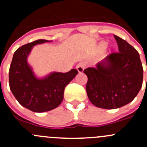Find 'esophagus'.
Listing matches in <instances>:
<instances>
[{
	"label": "esophagus",
	"instance_id": "esophagus-1",
	"mask_svg": "<svg viewBox=\"0 0 147 147\" xmlns=\"http://www.w3.org/2000/svg\"><path fill=\"white\" fill-rule=\"evenodd\" d=\"M85 66L86 64L84 62H80V63H78V64L77 65L76 68L77 69H78V72H79V73H82L83 71H84V68H85Z\"/></svg>",
	"mask_w": 147,
	"mask_h": 147
}]
</instances>
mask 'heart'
<instances>
[{
    "mask_svg": "<svg viewBox=\"0 0 147 147\" xmlns=\"http://www.w3.org/2000/svg\"><path fill=\"white\" fill-rule=\"evenodd\" d=\"M106 42H102V43H101V47H105V46H106Z\"/></svg>",
    "mask_w": 147,
    "mask_h": 147,
    "instance_id": "1",
    "label": "heart"
}]
</instances>
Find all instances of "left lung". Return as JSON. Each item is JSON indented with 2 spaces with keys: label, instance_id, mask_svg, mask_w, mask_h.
Returning <instances> with one entry per match:
<instances>
[{
  "label": "left lung",
  "instance_id": "obj_1",
  "mask_svg": "<svg viewBox=\"0 0 147 147\" xmlns=\"http://www.w3.org/2000/svg\"><path fill=\"white\" fill-rule=\"evenodd\" d=\"M119 52L109 55L96 67L84 69L90 101L97 107L112 109L131 102L143 82V67L139 53L126 40L114 35Z\"/></svg>",
  "mask_w": 147,
  "mask_h": 147
}]
</instances>
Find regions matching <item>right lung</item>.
<instances>
[{
  "label": "right lung",
  "mask_w": 147,
  "mask_h": 147,
  "mask_svg": "<svg viewBox=\"0 0 147 147\" xmlns=\"http://www.w3.org/2000/svg\"><path fill=\"white\" fill-rule=\"evenodd\" d=\"M47 42L50 41L37 40L19 47L14 53L9 69L12 93L22 106L35 112L57 107L63 100L66 85L78 74L76 69H72L65 73L52 72L42 79L35 76L27 62L28 56L34 45Z\"/></svg>",
  "instance_id": "obj_1"
}]
</instances>
